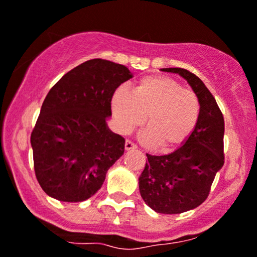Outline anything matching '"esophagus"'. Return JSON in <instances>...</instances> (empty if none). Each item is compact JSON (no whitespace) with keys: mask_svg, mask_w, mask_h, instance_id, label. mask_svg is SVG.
Segmentation results:
<instances>
[{"mask_svg":"<svg viewBox=\"0 0 257 257\" xmlns=\"http://www.w3.org/2000/svg\"><path fill=\"white\" fill-rule=\"evenodd\" d=\"M138 149L137 144H134L133 142H131V140H126L125 142V150H136Z\"/></svg>","mask_w":257,"mask_h":257,"instance_id":"obj_1","label":"esophagus"}]
</instances>
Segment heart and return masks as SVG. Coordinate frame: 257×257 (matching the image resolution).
<instances>
[{
  "instance_id": "1",
  "label": "heart",
  "mask_w": 257,
  "mask_h": 257,
  "mask_svg": "<svg viewBox=\"0 0 257 257\" xmlns=\"http://www.w3.org/2000/svg\"><path fill=\"white\" fill-rule=\"evenodd\" d=\"M112 110L121 132L128 133L145 118V140L161 150L182 144L199 120L201 103L193 91L166 76H148L128 91L112 97Z\"/></svg>"
}]
</instances>
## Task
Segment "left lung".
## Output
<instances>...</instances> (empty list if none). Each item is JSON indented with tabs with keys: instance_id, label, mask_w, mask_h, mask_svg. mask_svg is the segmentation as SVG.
Returning <instances> with one entry per match:
<instances>
[{
	"instance_id": "left-lung-1",
	"label": "left lung",
	"mask_w": 257,
	"mask_h": 257,
	"mask_svg": "<svg viewBox=\"0 0 257 257\" xmlns=\"http://www.w3.org/2000/svg\"><path fill=\"white\" fill-rule=\"evenodd\" d=\"M182 76L201 103L196 128L180 148L167 155H149L139 177L145 203L158 213L180 214L198 207L209 194L224 165V118L217 101L198 76L181 67L161 69Z\"/></svg>"
}]
</instances>
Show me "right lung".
<instances>
[{
  "label": "right lung",
  "instance_id": "right-lung-1",
  "mask_svg": "<svg viewBox=\"0 0 257 257\" xmlns=\"http://www.w3.org/2000/svg\"><path fill=\"white\" fill-rule=\"evenodd\" d=\"M132 77L124 65L92 59L51 87L31 136L34 171L48 196L82 202L102 187L125 144L107 126L110 101Z\"/></svg>",
  "mask_w": 257,
  "mask_h": 257
}]
</instances>
